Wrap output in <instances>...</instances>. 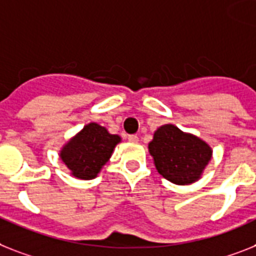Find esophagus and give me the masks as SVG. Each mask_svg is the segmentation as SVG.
<instances>
[{"label":"esophagus","instance_id":"1","mask_svg":"<svg viewBox=\"0 0 256 256\" xmlns=\"http://www.w3.org/2000/svg\"><path fill=\"white\" fill-rule=\"evenodd\" d=\"M128 141H130V142H137V141H138V137H137L136 134H130V136H128Z\"/></svg>","mask_w":256,"mask_h":256}]
</instances>
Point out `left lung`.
<instances>
[{"mask_svg": "<svg viewBox=\"0 0 256 256\" xmlns=\"http://www.w3.org/2000/svg\"><path fill=\"white\" fill-rule=\"evenodd\" d=\"M149 153L158 172L179 186L199 180L212 158V149L206 141L172 124H164L154 132Z\"/></svg>", "mask_w": 256, "mask_h": 256, "instance_id": "obj_1", "label": "left lung"}]
</instances>
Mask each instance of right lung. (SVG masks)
<instances>
[{"instance_id":"right-lung-1","label":"right lung","mask_w":256,"mask_h":256,"mask_svg":"<svg viewBox=\"0 0 256 256\" xmlns=\"http://www.w3.org/2000/svg\"><path fill=\"white\" fill-rule=\"evenodd\" d=\"M120 141L122 137L111 134L104 126L90 123L65 144L60 158L74 178L94 179Z\"/></svg>"}]
</instances>
